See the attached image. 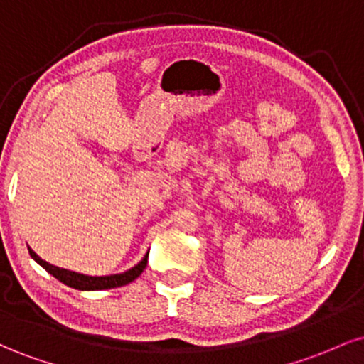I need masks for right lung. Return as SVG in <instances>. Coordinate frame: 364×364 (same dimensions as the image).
<instances>
[{
	"instance_id": "obj_1",
	"label": "right lung",
	"mask_w": 364,
	"mask_h": 364,
	"mask_svg": "<svg viewBox=\"0 0 364 364\" xmlns=\"http://www.w3.org/2000/svg\"><path fill=\"white\" fill-rule=\"evenodd\" d=\"M28 253L34 260L43 267L44 270H48L53 277H56L58 281L66 284V286L73 287V289L78 291H102V289H111V287H121V286H127L132 281H135L139 275L144 272L145 267H147V258H149V252L141 258L140 263H136L135 267L127 270L123 274H112V275H102V277H92V275H83L78 272H72V270H66V269H60V267L51 265L46 260H43L41 257H37V253H34V250L28 248Z\"/></svg>"
}]
</instances>
